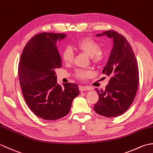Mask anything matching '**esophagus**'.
I'll return each instance as SVG.
<instances>
[{"label":"esophagus","mask_w":153,"mask_h":153,"mask_svg":"<svg viewBox=\"0 0 153 153\" xmlns=\"http://www.w3.org/2000/svg\"><path fill=\"white\" fill-rule=\"evenodd\" d=\"M79 90L81 92L85 91V90H89L90 88L88 86H79Z\"/></svg>","instance_id":"esophagus-1"}]
</instances>
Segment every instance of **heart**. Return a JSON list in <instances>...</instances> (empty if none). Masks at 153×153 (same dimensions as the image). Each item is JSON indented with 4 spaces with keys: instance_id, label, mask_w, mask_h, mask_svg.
<instances>
[{
    "instance_id": "b5f03b06",
    "label": "heart",
    "mask_w": 153,
    "mask_h": 153,
    "mask_svg": "<svg viewBox=\"0 0 153 153\" xmlns=\"http://www.w3.org/2000/svg\"><path fill=\"white\" fill-rule=\"evenodd\" d=\"M76 48L79 51L85 53L90 58H92L94 63H101L105 59V55L100 50V46L97 42L90 39H84L80 40L76 45ZM74 53L73 49L69 47L65 48L62 53V57L64 61L70 63L73 61ZM90 72L89 71L79 70L76 71V76L79 79H85L89 76Z\"/></svg>"
}]
</instances>
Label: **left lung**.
I'll list each match as a JSON object with an SVG mask.
<instances>
[{
    "instance_id": "8db88e82",
    "label": "left lung",
    "mask_w": 153,
    "mask_h": 153,
    "mask_svg": "<svg viewBox=\"0 0 153 153\" xmlns=\"http://www.w3.org/2000/svg\"><path fill=\"white\" fill-rule=\"evenodd\" d=\"M106 36L113 46L102 73L110 77L104 90L97 91L98 101L94 105L98 114L114 117L125 113L132 104L137 92L139 68L134 52L125 37L114 31H105L96 36Z\"/></svg>"
}]
</instances>
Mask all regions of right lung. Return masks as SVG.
<instances>
[{"mask_svg": "<svg viewBox=\"0 0 153 153\" xmlns=\"http://www.w3.org/2000/svg\"><path fill=\"white\" fill-rule=\"evenodd\" d=\"M67 36L43 32L33 36L25 46L18 65L22 92L27 105L37 116L54 121L69 113L79 94V85L57 81L56 68L62 67L57 43Z\"/></svg>", "mask_w": 153, "mask_h": 153, "instance_id": "add662e5", "label": "right lung"}]
</instances>
